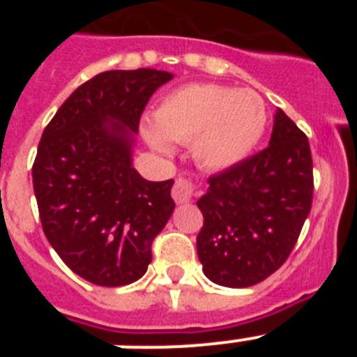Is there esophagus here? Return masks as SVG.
<instances>
[{"mask_svg": "<svg viewBox=\"0 0 357 357\" xmlns=\"http://www.w3.org/2000/svg\"><path fill=\"white\" fill-rule=\"evenodd\" d=\"M195 191H197V185L193 184V181H189V178H176L172 188V197L176 204H188L195 197Z\"/></svg>", "mask_w": 357, "mask_h": 357, "instance_id": "34e87169", "label": "esophagus"}]
</instances>
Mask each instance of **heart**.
I'll use <instances>...</instances> for the list:
<instances>
[{
    "mask_svg": "<svg viewBox=\"0 0 357 357\" xmlns=\"http://www.w3.org/2000/svg\"><path fill=\"white\" fill-rule=\"evenodd\" d=\"M263 98L250 89L191 84L162 98L155 125L144 135L153 148L172 150V141H191L193 155L207 169L232 168L250 155L266 128Z\"/></svg>",
    "mask_w": 357,
    "mask_h": 357,
    "instance_id": "1",
    "label": "heart"
}]
</instances>
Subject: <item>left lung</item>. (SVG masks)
I'll return each mask as SVG.
<instances>
[{
    "instance_id": "8db88e82",
    "label": "left lung",
    "mask_w": 357,
    "mask_h": 357,
    "mask_svg": "<svg viewBox=\"0 0 357 357\" xmlns=\"http://www.w3.org/2000/svg\"><path fill=\"white\" fill-rule=\"evenodd\" d=\"M313 188L307 135L279 110L270 146L209 176L197 202L204 273L220 286L248 288L277 272L301 236Z\"/></svg>"
}]
</instances>
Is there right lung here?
Wrapping results in <instances>:
<instances>
[{"label":"right lung","mask_w":357,"mask_h":357,"mask_svg":"<svg viewBox=\"0 0 357 357\" xmlns=\"http://www.w3.org/2000/svg\"><path fill=\"white\" fill-rule=\"evenodd\" d=\"M172 78L146 68L100 73L62 103L39 141L31 176L44 234L93 284L141 279L175 209L172 178L150 182L132 168L130 135Z\"/></svg>","instance_id":"1"}]
</instances>
